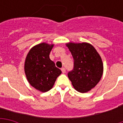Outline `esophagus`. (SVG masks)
<instances>
[{
	"instance_id": "esophagus-1",
	"label": "esophagus",
	"mask_w": 123,
	"mask_h": 123,
	"mask_svg": "<svg viewBox=\"0 0 123 123\" xmlns=\"http://www.w3.org/2000/svg\"><path fill=\"white\" fill-rule=\"evenodd\" d=\"M61 71H62V73H65V72H66V69H65L64 68H62Z\"/></svg>"
}]
</instances>
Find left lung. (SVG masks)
I'll use <instances>...</instances> for the list:
<instances>
[{"mask_svg":"<svg viewBox=\"0 0 123 123\" xmlns=\"http://www.w3.org/2000/svg\"><path fill=\"white\" fill-rule=\"evenodd\" d=\"M74 59L73 69L68 76L75 90L81 93L90 91L102 76L103 62L95 49L88 43L67 44Z\"/></svg>","mask_w":123,"mask_h":123,"instance_id":"left-lung-1","label":"left lung"}]
</instances>
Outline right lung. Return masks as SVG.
Wrapping results in <instances>:
<instances>
[{"instance_id":"obj_1","label":"right lung","mask_w":123,"mask_h":123,"mask_svg":"<svg viewBox=\"0 0 123 123\" xmlns=\"http://www.w3.org/2000/svg\"><path fill=\"white\" fill-rule=\"evenodd\" d=\"M53 45L42 43L34 46L26 56L24 70L28 82L33 88L46 92L53 88L61 70L49 58Z\"/></svg>"}]
</instances>
